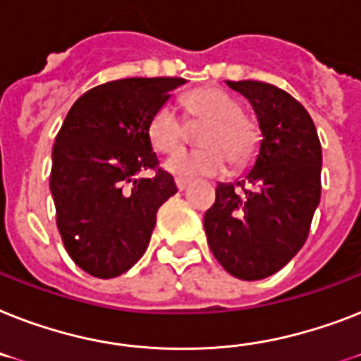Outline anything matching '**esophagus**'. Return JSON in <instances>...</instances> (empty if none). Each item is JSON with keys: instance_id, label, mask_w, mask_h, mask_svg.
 <instances>
[{"instance_id": "1", "label": "esophagus", "mask_w": 361, "mask_h": 361, "mask_svg": "<svg viewBox=\"0 0 361 361\" xmlns=\"http://www.w3.org/2000/svg\"><path fill=\"white\" fill-rule=\"evenodd\" d=\"M189 183H190L189 180H181V178H178V180H176V187H178L180 190L187 189V187H189Z\"/></svg>"}]
</instances>
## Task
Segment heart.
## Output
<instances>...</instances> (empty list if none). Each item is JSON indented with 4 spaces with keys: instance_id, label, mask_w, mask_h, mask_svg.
<instances>
[{
    "instance_id": "obj_1",
    "label": "heart",
    "mask_w": 361,
    "mask_h": 361,
    "mask_svg": "<svg viewBox=\"0 0 361 361\" xmlns=\"http://www.w3.org/2000/svg\"><path fill=\"white\" fill-rule=\"evenodd\" d=\"M190 118L209 120L211 126L202 135V150H178L165 161V169L178 178L222 174L228 157L235 169H243L256 154L257 131L241 116V107L213 87L198 89L185 98ZM148 137L155 150H176L185 139V122L172 104L161 105L148 124Z\"/></svg>"
}]
</instances>
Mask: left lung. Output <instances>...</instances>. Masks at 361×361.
Listing matches in <instances>:
<instances>
[{"mask_svg":"<svg viewBox=\"0 0 361 361\" xmlns=\"http://www.w3.org/2000/svg\"><path fill=\"white\" fill-rule=\"evenodd\" d=\"M226 85L250 102L262 140L250 171L216 185L204 228L216 262L252 282L280 271L306 243L321 202L323 152L312 116L286 90L262 81Z\"/></svg>","mask_w":361,"mask_h":361,"instance_id":"obj_1","label":"left lung"}]
</instances>
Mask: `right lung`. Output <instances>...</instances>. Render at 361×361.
<instances>
[{
    "label": "right lung",
    "instance_id": "obj_1",
    "mask_svg": "<svg viewBox=\"0 0 361 361\" xmlns=\"http://www.w3.org/2000/svg\"><path fill=\"white\" fill-rule=\"evenodd\" d=\"M185 79L98 85L72 105L51 152L49 190L68 256L96 278L130 271L148 248L157 209L178 192L159 165L148 124Z\"/></svg>",
    "mask_w": 361,
    "mask_h": 361
}]
</instances>
